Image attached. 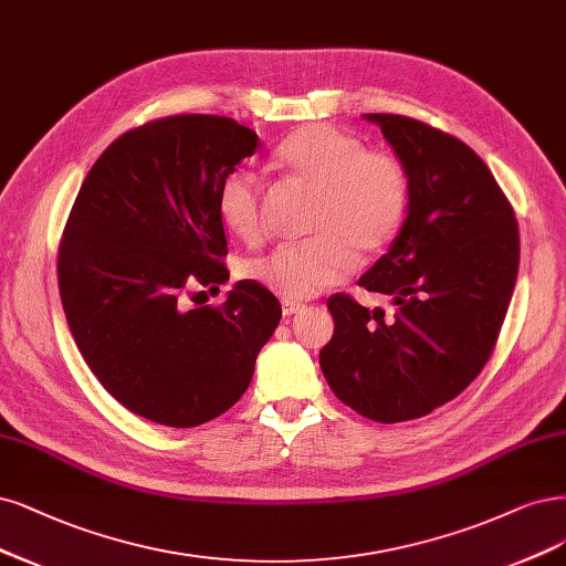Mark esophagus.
Listing matches in <instances>:
<instances>
[{"label":"esophagus","mask_w":566,"mask_h":566,"mask_svg":"<svg viewBox=\"0 0 566 566\" xmlns=\"http://www.w3.org/2000/svg\"><path fill=\"white\" fill-rule=\"evenodd\" d=\"M281 306H283V316H285V318L295 316V314H300V311H302V306H300V304H295V302H287V300H285Z\"/></svg>","instance_id":"1"}]
</instances>
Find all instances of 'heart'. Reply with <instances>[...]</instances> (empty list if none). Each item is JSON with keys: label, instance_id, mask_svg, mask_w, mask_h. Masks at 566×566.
I'll return each instance as SVG.
<instances>
[{"label": "heart", "instance_id": "b5f03b06", "mask_svg": "<svg viewBox=\"0 0 566 566\" xmlns=\"http://www.w3.org/2000/svg\"><path fill=\"white\" fill-rule=\"evenodd\" d=\"M274 166L314 187L306 229L314 237L279 243L245 262V279L285 300H308L339 283L363 255H375L396 239L407 208L402 164L384 151H367L354 135L308 124L274 149ZM218 218L243 241L262 231V191L250 172H229L218 187Z\"/></svg>", "mask_w": 566, "mask_h": 566}]
</instances>
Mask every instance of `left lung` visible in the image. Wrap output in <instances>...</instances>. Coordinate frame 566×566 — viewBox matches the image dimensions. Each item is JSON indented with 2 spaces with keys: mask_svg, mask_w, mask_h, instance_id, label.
Here are the masks:
<instances>
[{
  "mask_svg": "<svg viewBox=\"0 0 566 566\" xmlns=\"http://www.w3.org/2000/svg\"><path fill=\"white\" fill-rule=\"evenodd\" d=\"M377 124L407 175V216L358 285L388 295L394 316L348 295L327 300L335 335L321 369L358 415L396 423L457 398L490 360L520 264L515 212L478 154L400 114Z\"/></svg>",
  "mask_w": 566,
  "mask_h": 566,
  "instance_id": "8db88e82",
  "label": "left lung"
}]
</instances>
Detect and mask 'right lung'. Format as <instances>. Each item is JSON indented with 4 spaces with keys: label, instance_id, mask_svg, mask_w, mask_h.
I'll use <instances>...</instances> for the list:
<instances>
[{
    "label": "right lung",
    "instance_id": "right-lung-1",
    "mask_svg": "<svg viewBox=\"0 0 566 566\" xmlns=\"http://www.w3.org/2000/svg\"><path fill=\"white\" fill-rule=\"evenodd\" d=\"M258 145L227 116H166L116 138L76 193L57 250L70 333L105 391L154 423L227 412L281 321L255 281L233 283L220 306L180 302L229 281L218 187Z\"/></svg>",
    "mask_w": 566,
    "mask_h": 566
}]
</instances>
